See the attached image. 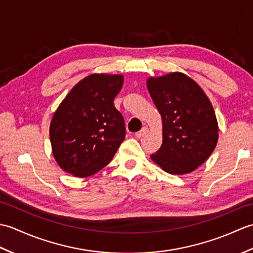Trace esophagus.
I'll use <instances>...</instances> for the list:
<instances>
[{
  "label": "esophagus",
  "mask_w": 253,
  "mask_h": 253,
  "mask_svg": "<svg viewBox=\"0 0 253 253\" xmlns=\"http://www.w3.org/2000/svg\"><path fill=\"white\" fill-rule=\"evenodd\" d=\"M148 131H149L148 127L144 126L141 130H139L138 132H136V137H137V138H142V137H144V136L147 135Z\"/></svg>",
  "instance_id": "1"
}]
</instances>
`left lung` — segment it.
Here are the masks:
<instances>
[{"label": "left lung", "mask_w": 253, "mask_h": 253, "mask_svg": "<svg viewBox=\"0 0 253 253\" xmlns=\"http://www.w3.org/2000/svg\"><path fill=\"white\" fill-rule=\"evenodd\" d=\"M147 85L163 122L162 146L151 159L169 174L190 173L216 147L218 126L211 102L181 73L151 77Z\"/></svg>", "instance_id": "obj_1"}]
</instances>
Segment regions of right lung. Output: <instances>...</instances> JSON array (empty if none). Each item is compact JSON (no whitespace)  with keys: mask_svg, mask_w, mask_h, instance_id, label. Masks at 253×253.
<instances>
[{"mask_svg":"<svg viewBox=\"0 0 253 253\" xmlns=\"http://www.w3.org/2000/svg\"><path fill=\"white\" fill-rule=\"evenodd\" d=\"M122 75L93 74L69 91L53 115L50 139L57 164L87 177L109 164L126 136L125 121L114 106Z\"/></svg>","mask_w":253,"mask_h":253,"instance_id":"obj_1","label":"right lung"}]
</instances>
